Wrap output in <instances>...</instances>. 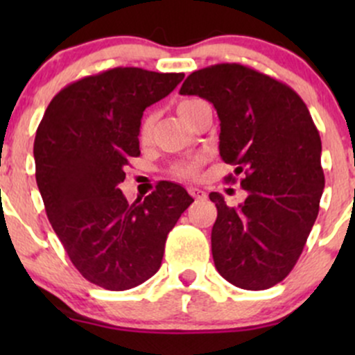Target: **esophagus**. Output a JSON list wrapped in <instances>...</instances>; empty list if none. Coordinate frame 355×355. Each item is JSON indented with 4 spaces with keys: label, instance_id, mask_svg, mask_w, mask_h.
I'll return each mask as SVG.
<instances>
[{
    "label": "esophagus",
    "instance_id": "1",
    "mask_svg": "<svg viewBox=\"0 0 355 355\" xmlns=\"http://www.w3.org/2000/svg\"><path fill=\"white\" fill-rule=\"evenodd\" d=\"M189 193L195 198V200H205V198H207L205 191H203L202 189H195V187H190Z\"/></svg>",
    "mask_w": 355,
    "mask_h": 355
}]
</instances>
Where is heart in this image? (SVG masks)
<instances>
[{
    "mask_svg": "<svg viewBox=\"0 0 355 355\" xmlns=\"http://www.w3.org/2000/svg\"><path fill=\"white\" fill-rule=\"evenodd\" d=\"M200 100H183L178 103L177 112L178 115L182 116L183 121H187V116H189L190 110L195 107ZM152 123H153V118L152 115L145 116L144 121L140 125V140L145 141L146 138L150 137V132H152ZM200 165H202V158L200 157H193V158H187V160L177 162L170 166V175L173 178H178V180H195L198 177V172H200Z\"/></svg>",
    "mask_w": 355,
    "mask_h": 355,
    "instance_id": "heart-1",
    "label": "heart"
}]
</instances>
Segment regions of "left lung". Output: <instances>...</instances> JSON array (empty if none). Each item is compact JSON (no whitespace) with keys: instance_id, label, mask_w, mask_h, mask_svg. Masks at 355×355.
Wrapping results in <instances>:
<instances>
[{"instance_id":"1","label":"left lung","mask_w":355,"mask_h":355,"mask_svg":"<svg viewBox=\"0 0 355 355\" xmlns=\"http://www.w3.org/2000/svg\"><path fill=\"white\" fill-rule=\"evenodd\" d=\"M180 95H198L217 110L220 157L243 172L240 187L248 191L237 209L217 191L209 195L217 207L218 274L245 291L282 282L302 254L325 185L311 113L291 87L239 63L193 71Z\"/></svg>"}]
</instances>
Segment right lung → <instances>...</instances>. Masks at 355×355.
Returning <instances> with one entry per match:
<instances>
[{
  "mask_svg": "<svg viewBox=\"0 0 355 355\" xmlns=\"http://www.w3.org/2000/svg\"><path fill=\"white\" fill-rule=\"evenodd\" d=\"M183 76L144 68L85 76L55 95L36 130V183L48 220L76 270L107 291L157 274L166 235L193 202L172 182L133 203L118 189L125 165L140 155L145 108Z\"/></svg>",
  "mask_w": 355,
  "mask_h": 355,
  "instance_id": "1",
  "label": "right lung"
}]
</instances>
